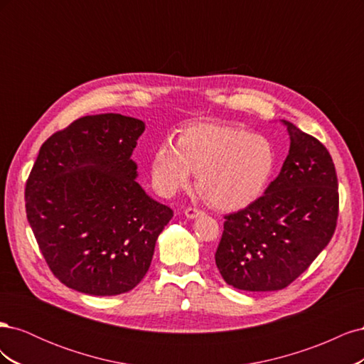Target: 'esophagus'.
I'll list each match as a JSON object with an SVG mask.
<instances>
[{
	"label": "esophagus",
	"mask_w": 364,
	"mask_h": 364,
	"mask_svg": "<svg viewBox=\"0 0 364 364\" xmlns=\"http://www.w3.org/2000/svg\"><path fill=\"white\" fill-rule=\"evenodd\" d=\"M200 215H203V213L200 211V209H197V208H186V209H185V217H186V218L194 220V218L200 217Z\"/></svg>",
	"instance_id": "esophagus-1"
}]
</instances>
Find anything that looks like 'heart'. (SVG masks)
Returning <instances> with one entry per match:
<instances>
[{"label":"heart","mask_w":364,"mask_h":364,"mask_svg":"<svg viewBox=\"0 0 364 364\" xmlns=\"http://www.w3.org/2000/svg\"><path fill=\"white\" fill-rule=\"evenodd\" d=\"M277 167V151L262 135L226 126L200 123L181 132L178 142L156 146L151 176L164 196L190 186L220 211H240L255 203L267 190Z\"/></svg>","instance_id":"1"}]
</instances>
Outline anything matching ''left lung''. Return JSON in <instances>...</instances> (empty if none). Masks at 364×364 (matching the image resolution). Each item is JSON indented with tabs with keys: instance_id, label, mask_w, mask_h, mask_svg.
<instances>
[{
	"instance_id": "8db88e82",
	"label": "left lung",
	"mask_w": 364,
	"mask_h": 364,
	"mask_svg": "<svg viewBox=\"0 0 364 364\" xmlns=\"http://www.w3.org/2000/svg\"><path fill=\"white\" fill-rule=\"evenodd\" d=\"M290 135L282 168L259 199L226 215L215 264L226 284L246 291L285 289L316 259L338 215L334 162L322 142L281 119Z\"/></svg>"
}]
</instances>
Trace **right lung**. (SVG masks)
Segmentation results:
<instances>
[{
    "label": "right lung",
    "instance_id": "add662e5",
    "mask_svg": "<svg viewBox=\"0 0 364 364\" xmlns=\"http://www.w3.org/2000/svg\"><path fill=\"white\" fill-rule=\"evenodd\" d=\"M141 119L98 114L43 142L26 185L30 228L48 267L85 294L115 296L146 277L173 211L136 182Z\"/></svg>",
    "mask_w": 364,
    "mask_h": 364
}]
</instances>
